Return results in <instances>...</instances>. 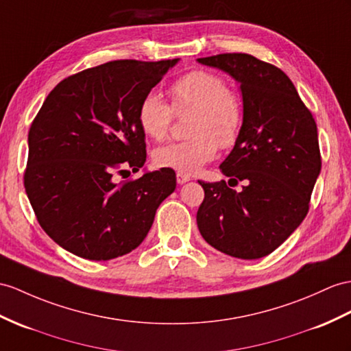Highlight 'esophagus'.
I'll list each match as a JSON object with an SVG mask.
<instances>
[{
  "label": "esophagus",
  "instance_id": "obj_1",
  "mask_svg": "<svg viewBox=\"0 0 351 351\" xmlns=\"http://www.w3.org/2000/svg\"><path fill=\"white\" fill-rule=\"evenodd\" d=\"M176 177H177V183H178V184H183V183L191 180V177L187 176V174H183V173H177Z\"/></svg>",
  "mask_w": 351,
  "mask_h": 351
}]
</instances>
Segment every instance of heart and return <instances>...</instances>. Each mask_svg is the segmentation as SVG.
<instances>
[{
    "label": "heart",
    "instance_id": "1",
    "mask_svg": "<svg viewBox=\"0 0 351 351\" xmlns=\"http://www.w3.org/2000/svg\"><path fill=\"white\" fill-rule=\"evenodd\" d=\"M171 106L155 92L144 95L136 110V122L149 138H167L174 116L192 114L187 123L189 140L168 144L153 153L159 168L193 174L217 155L219 146H235L243 131L244 108L240 97L223 77L207 70L186 73L169 86Z\"/></svg>",
    "mask_w": 351,
    "mask_h": 351
}]
</instances>
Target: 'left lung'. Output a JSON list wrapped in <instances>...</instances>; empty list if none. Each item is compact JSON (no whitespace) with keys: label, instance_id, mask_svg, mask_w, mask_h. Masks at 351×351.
I'll use <instances>...</instances> for the list:
<instances>
[{"label":"left lung","instance_id":"1","mask_svg":"<svg viewBox=\"0 0 351 351\" xmlns=\"http://www.w3.org/2000/svg\"><path fill=\"white\" fill-rule=\"evenodd\" d=\"M240 83L244 125L220 169L225 180L199 182L205 192L196 213L202 238L238 259L274 252L302 223L322 169L317 126L292 80L268 62L247 53L199 58Z\"/></svg>","mask_w":351,"mask_h":351}]
</instances>
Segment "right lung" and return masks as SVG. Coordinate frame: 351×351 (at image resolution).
Listing matches in <instances>:
<instances>
[{
  "label": "right lung",
  "instance_id": "right-lung-1",
  "mask_svg": "<svg viewBox=\"0 0 351 351\" xmlns=\"http://www.w3.org/2000/svg\"><path fill=\"white\" fill-rule=\"evenodd\" d=\"M177 62L123 59L88 68L43 102L29 128L23 184L40 226L66 252L89 261L132 252L174 192L169 168L121 183L114 174L146 162L136 110Z\"/></svg>",
  "mask_w": 351,
  "mask_h": 351
}]
</instances>
